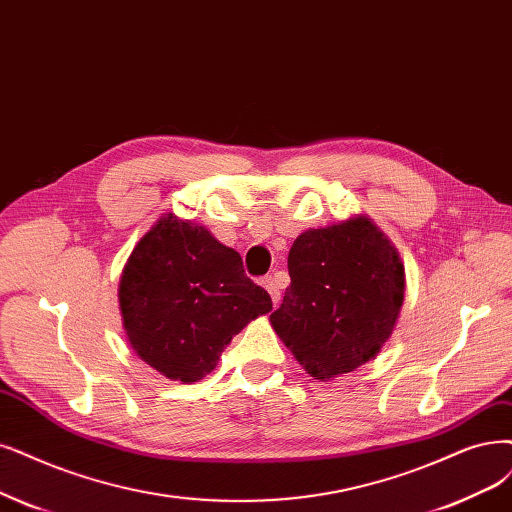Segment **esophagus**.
Segmentation results:
<instances>
[{"mask_svg":"<svg viewBox=\"0 0 512 512\" xmlns=\"http://www.w3.org/2000/svg\"><path fill=\"white\" fill-rule=\"evenodd\" d=\"M261 285H263V289H266V291L270 293V297H272V301H274V306H276L278 301H280V287H278L276 278H272V276H266V278L261 280Z\"/></svg>","mask_w":512,"mask_h":512,"instance_id":"34e87169","label":"esophagus"}]
</instances>
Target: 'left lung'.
I'll return each mask as SVG.
<instances>
[{
	"label": "left lung",
	"mask_w": 512,
	"mask_h": 512,
	"mask_svg": "<svg viewBox=\"0 0 512 512\" xmlns=\"http://www.w3.org/2000/svg\"><path fill=\"white\" fill-rule=\"evenodd\" d=\"M289 276L270 323L314 380L358 369L388 342L405 299V268L369 217L299 234Z\"/></svg>",
	"instance_id": "8db88e82"
}]
</instances>
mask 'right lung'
Wrapping results in <instances>:
<instances>
[{
	"label": "right lung",
	"mask_w": 512,
	"mask_h": 512,
	"mask_svg": "<svg viewBox=\"0 0 512 512\" xmlns=\"http://www.w3.org/2000/svg\"><path fill=\"white\" fill-rule=\"evenodd\" d=\"M118 297L132 350L183 384L211 373L232 337L272 310L234 249L173 213L137 242Z\"/></svg>",
	"instance_id": "add662e5"
}]
</instances>
